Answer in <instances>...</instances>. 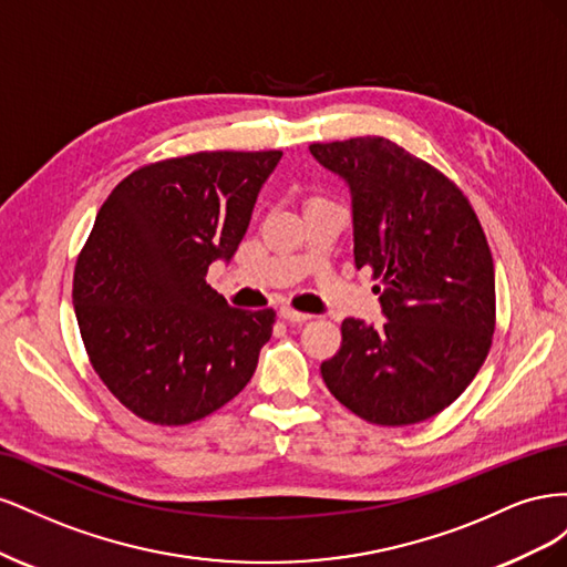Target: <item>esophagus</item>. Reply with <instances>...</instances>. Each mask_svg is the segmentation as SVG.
Here are the masks:
<instances>
[{
  "label": "esophagus",
  "mask_w": 567,
  "mask_h": 567,
  "mask_svg": "<svg viewBox=\"0 0 567 567\" xmlns=\"http://www.w3.org/2000/svg\"><path fill=\"white\" fill-rule=\"evenodd\" d=\"M279 315H281L286 321H290V323H305L307 319H310V315L298 312V310H293V307H281Z\"/></svg>",
  "instance_id": "obj_1"
}]
</instances>
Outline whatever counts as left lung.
Here are the masks:
<instances>
[{
	"instance_id": "obj_1",
	"label": "left lung",
	"mask_w": 567,
	"mask_h": 567,
	"mask_svg": "<svg viewBox=\"0 0 567 567\" xmlns=\"http://www.w3.org/2000/svg\"><path fill=\"white\" fill-rule=\"evenodd\" d=\"M350 188L354 267L381 277L383 326L342 321L321 364L333 398L379 425L433 419L471 385L494 333V265L468 198L383 136L312 144Z\"/></svg>"
}]
</instances>
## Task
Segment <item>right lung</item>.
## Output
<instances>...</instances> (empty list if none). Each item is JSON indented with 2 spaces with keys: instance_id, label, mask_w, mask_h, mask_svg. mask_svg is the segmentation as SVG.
Here are the masks:
<instances>
[{
  "instance_id": "add662e5",
  "label": "right lung",
  "mask_w": 567,
  "mask_h": 567,
  "mask_svg": "<svg viewBox=\"0 0 567 567\" xmlns=\"http://www.w3.org/2000/svg\"><path fill=\"white\" fill-rule=\"evenodd\" d=\"M281 151H203L136 169L101 205L73 305L99 379L136 416L184 425L252 379L274 310H236L205 281L246 236Z\"/></svg>"
}]
</instances>
